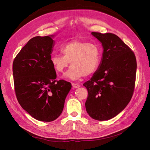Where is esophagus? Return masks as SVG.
I'll return each mask as SVG.
<instances>
[{"label":"esophagus","instance_id":"obj_1","mask_svg":"<svg viewBox=\"0 0 150 150\" xmlns=\"http://www.w3.org/2000/svg\"><path fill=\"white\" fill-rule=\"evenodd\" d=\"M72 87H73V88H78L79 87V84H77V83H72Z\"/></svg>","mask_w":150,"mask_h":150}]
</instances>
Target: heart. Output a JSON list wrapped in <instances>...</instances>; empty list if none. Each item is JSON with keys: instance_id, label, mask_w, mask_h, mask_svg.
<instances>
[{"instance_id": "heart-1", "label": "heart", "mask_w": 150, "mask_h": 150, "mask_svg": "<svg viewBox=\"0 0 150 150\" xmlns=\"http://www.w3.org/2000/svg\"><path fill=\"white\" fill-rule=\"evenodd\" d=\"M61 54H54L50 61L54 69L62 72L71 62L64 74L67 79L76 80L89 76L97 71L101 60V49L96 44L83 40H72L63 46Z\"/></svg>"}]
</instances>
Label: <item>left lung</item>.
<instances>
[{"instance_id":"1","label":"left lung","mask_w":150,"mask_h":150,"mask_svg":"<svg viewBox=\"0 0 150 150\" xmlns=\"http://www.w3.org/2000/svg\"><path fill=\"white\" fill-rule=\"evenodd\" d=\"M91 34L104 50L98 69L83 84L88 93L86 110L94 120H108L123 110L133 96L137 59L133 51L116 34Z\"/></svg>"}]
</instances>
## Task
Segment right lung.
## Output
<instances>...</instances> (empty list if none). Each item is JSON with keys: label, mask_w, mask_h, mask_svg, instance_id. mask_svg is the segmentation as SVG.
Returning a JSON list of instances; mask_svg holds the SVG:
<instances>
[{"label": "right lung", "mask_w": 150, "mask_h": 150, "mask_svg": "<svg viewBox=\"0 0 150 150\" xmlns=\"http://www.w3.org/2000/svg\"><path fill=\"white\" fill-rule=\"evenodd\" d=\"M53 46L52 36H36L22 48L12 65L18 102L34 118L46 122L61 115L72 87L67 81L56 80L50 61Z\"/></svg>", "instance_id": "obj_1"}]
</instances>
